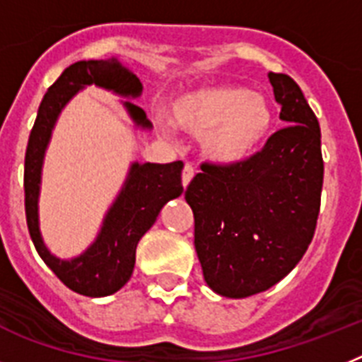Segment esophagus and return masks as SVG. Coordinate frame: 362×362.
<instances>
[{"label":"esophagus","mask_w":362,"mask_h":362,"mask_svg":"<svg viewBox=\"0 0 362 362\" xmlns=\"http://www.w3.org/2000/svg\"><path fill=\"white\" fill-rule=\"evenodd\" d=\"M193 177H194V168L191 165V163H185L184 171H182V184H184V187L189 185V182L193 180Z\"/></svg>","instance_id":"34e87169"}]
</instances>
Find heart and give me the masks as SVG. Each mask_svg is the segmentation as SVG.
<instances>
[{
  "instance_id": "heart-1",
  "label": "heart",
  "mask_w": 362,
  "mask_h": 362,
  "mask_svg": "<svg viewBox=\"0 0 362 362\" xmlns=\"http://www.w3.org/2000/svg\"><path fill=\"white\" fill-rule=\"evenodd\" d=\"M171 122L200 136L204 156L222 165L246 162L268 140L273 107L262 93L218 83L178 94L169 107Z\"/></svg>"
}]
</instances>
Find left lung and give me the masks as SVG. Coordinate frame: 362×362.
Wrapping results in <instances>:
<instances>
[{
	"instance_id": "1",
	"label": "left lung",
	"mask_w": 362,
	"mask_h": 362,
	"mask_svg": "<svg viewBox=\"0 0 362 362\" xmlns=\"http://www.w3.org/2000/svg\"><path fill=\"white\" fill-rule=\"evenodd\" d=\"M286 127L235 165L202 163L185 189L207 286L229 298L266 291L306 253L320 209V127L300 87L268 74Z\"/></svg>"
}]
</instances>
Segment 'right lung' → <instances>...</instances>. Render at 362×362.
Returning <instances> with one entry per match:
<instances>
[{
  "label": "right lung",
  "instance_id": "obj_1",
  "mask_svg": "<svg viewBox=\"0 0 362 362\" xmlns=\"http://www.w3.org/2000/svg\"><path fill=\"white\" fill-rule=\"evenodd\" d=\"M87 86L102 87L125 98H138L142 94V83L136 74L116 58L83 59L62 72L40 103L25 153V215L34 247L59 281L80 295L105 297L116 293L131 279L140 238L155 224L160 209L184 191V163H131L124 187L107 211L96 240L81 255L71 260L52 255L43 242L37 220L43 156L62 109ZM124 107L134 125L142 129L153 127L142 107L131 102H124Z\"/></svg>",
  "mask_w": 362,
  "mask_h": 362
}]
</instances>
